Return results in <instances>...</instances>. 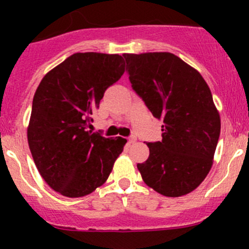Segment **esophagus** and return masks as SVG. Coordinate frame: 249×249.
<instances>
[{
  "mask_svg": "<svg viewBox=\"0 0 249 249\" xmlns=\"http://www.w3.org/2000/svg\"><path fill=\"white\" fill-rule=\"evenodd\" d=\"M137 141V139H136V136H135V135H131V136L129 137V143H135Z\"/></svg>",
  "mask_w": 249,
  "mask_h": 249,
  "instance_id": "esophagus-1",
  "label": "esophagus"
}]
</instances>
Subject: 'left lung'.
Here are the masks:
<instances>
[{"label": "left lung", "instance_id": "8db88e82", "mask_svg": "<svg viewBox=\"0 0 249 249\" xmlns=\"http://www.w3.org/2000/svg\"><path fill=\"white\" fill-rule=\"evenodd\" d=\"M132 89L158 119L162 140L148 142L137 169L148 187L170 197L196 189L210 172L219 113L201 74L171 53L123 54Z\"/></svg>", "mask_w": 249, "mask_h": 249}]
</instances>
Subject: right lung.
<instances>
[{
	"instance_id": "add662e5",
	"label": "right lung",
	"mask_w": 249,
	"mask_h": 249,
	"mask_svg": "<svg viewBox=\"0 0 249 249\" xmlns=\"http://www.w3.org/2000/svg\"><path fill=\"white\" fill-rule=\"evenodd\" d=\"M118 54L76 53L39 83L27 129L32 158L47 184L80 197L104 184L126 140L88 130L107 88L124 73Z\"/></svg>"
}]
</instances>
